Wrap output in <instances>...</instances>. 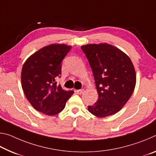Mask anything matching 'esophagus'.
<instances>
[{
  "mask_svg": "<svg viewBox=\"0 0 156 156\" xmlns=\"http://www.w3.org/2000/svg\"><path fill=\"white\" fill-rule=\"evenodd\" d=\"M76 92L78 94H82L84 92V89H78V90H76Z\"/></svg>",
  "mask_w": 156,
  "mask_h": 156,
  "instance_id": "esophagus-1",
  "label": "esophagus"
}]
</instances>
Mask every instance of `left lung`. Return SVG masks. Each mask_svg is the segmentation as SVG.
<instances>
[{"instance_id": "obj_1", "label": "left lung", "mask_w": 156, "mask_h": 156, "mask_svg": "<svg viewBox=\"0 0 156 156\" xmlns=\"http://www.w3.org/2000/svg\"><path fill=\"white\" fill-rule=\"evenodd\" d=\"M89 60L98 99L88 111L96 117L115 114L125 106L134 91L136 74L125 52L108 43L81 46Z\"/></svg>"}]
</instances>
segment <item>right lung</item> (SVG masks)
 Segmentation results:
<instances>
[{
    "mask_svg": "<svg viewBox=\"0 0 156 156\" xmlns=\"http://www.w3.org/2000/svg\"><path fill=\"white\" fill-rule=\"evenodd\" d=\"M72 46L51 44L43 47L26 60L21 71V85L34 109L55 115L64 109L73 91H65L56 78L61 73V61Z\"/></svg>",
    "mask_w": 156,
    "mask_h": 156,
    "instance_id": "add662e5",
    "label": "right lung"
}]
</instances>
